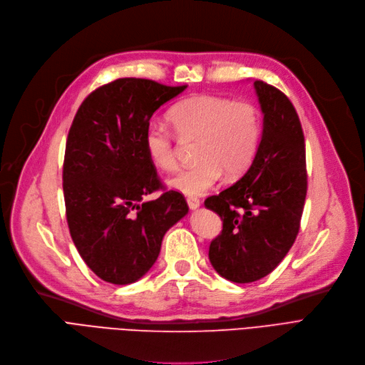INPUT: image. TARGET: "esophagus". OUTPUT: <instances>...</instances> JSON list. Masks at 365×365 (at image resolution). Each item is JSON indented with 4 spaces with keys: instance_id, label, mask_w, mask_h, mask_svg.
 Wrapping results in <instances>:
<instances>
[{
    "instance_id": "1",
    "label": "esophagus",
    "mask_w": 365,
    "mask_h": 365,
    "mask_svg": "<svg viewBox=\"0 0 365 365\" xmlns=\"http://www.w3.org/2000/svg\"><path fill=\"white\" fill-rule=\"evenodd\" d=\"M186 202H187V205H189V209L191 210H195V209H198L200 207V200L197 198V197H187L186 198Z\"/></svg>"
}]
</instances>
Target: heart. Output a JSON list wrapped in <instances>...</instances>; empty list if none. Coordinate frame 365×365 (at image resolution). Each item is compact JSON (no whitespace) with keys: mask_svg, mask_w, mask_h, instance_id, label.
Returning <instances> with one entry per match:
<instances>
[{"mask_svg":"<svg viewBox=\"0 0 365 365\" xmlns=\"http://www.w3.org/2000/svg\"><path fill=\"white\" fill-rule=\"evenodd\" d=\"M168 119L182 140L198 138L195 165L180 170L168 186L185 195L207 192L224 176H239L255 160L262 135V119L255 104L200 93L174 104ZM145 149L153 165L171 171L178 165V149L171 133L150 122L145 131Z\"/></svg>","mask_w":365,"mask_h":365,"instance_id":"obj_1","label":"heart"}]
</instances>
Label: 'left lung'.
<instances>
[{
	"mask_svg": "<svg viewBox=\"0 0 365 365\" xmlns=\"http://www.w3.org/2000/svg\"><path fill=\"white\" fill-rule=\"evenodd\" d=\"M253 88L264 115L258 153L239 182L204 201L224 220L209 259L234 283L259 280L287 257L307 194L304 134L292 103L261 81Z\"/></svg>",
	"mask_w": 365,
	"mask_h": 365,
	"instance_id": "8db88e82",
	"label": "left lung"
}]
</instances>
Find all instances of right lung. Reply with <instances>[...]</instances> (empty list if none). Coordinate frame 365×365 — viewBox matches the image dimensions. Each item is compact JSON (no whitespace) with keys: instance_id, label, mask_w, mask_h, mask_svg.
<instances>
[{"instance_id":"right-lung-1","label":"right lung","mask_w":365,"mask_h":365,"mask_svg":"<svg viewBox=\"0 0 365 365\" xmlns=\"http://www.w3.org/2000/svg\"><path fill=\"white\" fill-rule=\"evenodd\" d=\"M186 86L125 77L89 93L66 145L62 187L71 239L104 282L130 284L160 255L165 232L187 215L185 197L167 191L145 149L152 115Z\"/></svg>"}]
</instances>
